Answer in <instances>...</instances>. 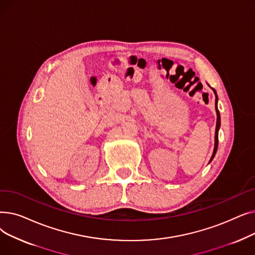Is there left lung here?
<instances>
[{"mask_svg": "<svg viewBox=\"0 0 255 255\" xmlns=\"http://www.w3.org/2000/svg\"><path fill=\"white\" fill-rule=\"evenodd\" d=\"M214 91V94L216 95V91L213 89ZM215 110H216V114H217V122H216V130H215V145H214V151H213V154H212V157L210 159V162L212 161V159L214 158V156H215L216 152H217V148H218V130H219V127H220V114H219V111L217 109V95H216V100H215Z\"/></svg>", "mask_w": 255, "mask_h": 255, "instance_id": "8db88e82", "label": "left lung"}]
</instances>
